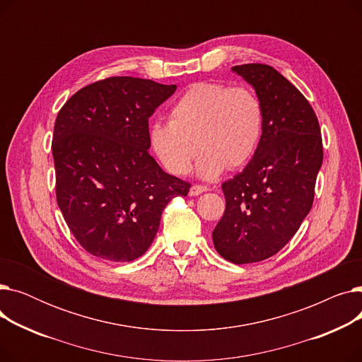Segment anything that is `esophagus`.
Segmentation results:
<instances>
[{
  "mask_svg": "<svg viewBox=\"0 0 362 362\" xmlns=\"http://www.w3.org/2000/svg\"><path fill=\"white\" fill-rule=\"evenodd\" d=\"M208 191L206 186H202V185H194L191 189H189V195L191 197H197V195H201L204 192Z\"/></svg>",
  "mask_w": 362,
  "mask_h": 362,
  "instance_id": "1",
  "label": "esophagus"
}]
</instances>
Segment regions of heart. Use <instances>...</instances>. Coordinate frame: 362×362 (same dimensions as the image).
<instances>
[{"label":"heart","instance_id":"heart-1","mask_svg":"<svg viewBox=\"0 0 362 362\" xmlns=\"http://www.w3.org/2000/svg\"><path fill=\"white\" fill-rule=\"evenodd\" d=\"M168 119L149 129L151 148L163 167L171 175H186L199 149L197 171L211 180L226 167L239 168L255 156L264 107L250 88L201 82L182 95Z\"/></svg>","mask_w":362,"mask_h":362}]
</instances>
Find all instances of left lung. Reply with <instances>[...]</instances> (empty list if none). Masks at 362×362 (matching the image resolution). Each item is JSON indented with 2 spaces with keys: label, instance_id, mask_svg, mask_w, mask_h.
Segmentation results:
<instances>
[{
  "label": "left lung",
  "instance_id": "8db88e82",
  "mask_svg": "<svg viewBox=\"0 0 362 362\" xmlns=\"http://www.w3.org/2000/svg\"><path fill=\"white\" fill-rule=\"evenodd\" d=\"M232 70L261 100L264 130L248 165L221 185L226 210L213 242L224 259L250 264L277 254L308 216L322 142L313 107L276 69L252 63Z\"/></svg>",
  "mask_w": 362,
  "mask_h": 362
}]
</instances>
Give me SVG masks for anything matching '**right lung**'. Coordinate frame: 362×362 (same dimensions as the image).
Returning <instances> with one entry per match:
<instances>
[{"instance_id": "1", "label": "right lung", "mask_w": 362, "mask_h": 362, "mask_svg": "<svg viewBox=\"0 0 362 362\" xmlns=\"http://www.w3.org/2000/svg\"><path fill=\"white\" fill-rule=\"evenodd\" d=\"M176 88L117 76L82 88L59 111L51 146L57 204L89 254L139 258L165 205L187 195L191 185L167 175L148 151V119Z\"/></svg>"}]
</instances>
